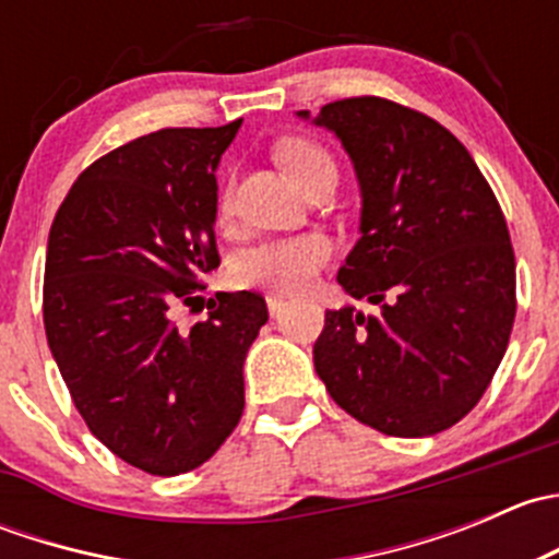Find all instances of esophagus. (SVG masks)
Wrapping results in <instances>:
<instances>
[{"instance_id": "obj_1", "label": "esophagus", "mask_w": 559, "mask_h": 559, "mask_svg": "<svg viewBox=\"0 0 559 559\" xmlns=\"http://www.w3.org/2000/svg\"><path fill=\"white\" fill-rule=\"evenodd\" d=\"M286 308V300L281 295H267V311L270 316H278Z\"/></svg>"}]
</instances>
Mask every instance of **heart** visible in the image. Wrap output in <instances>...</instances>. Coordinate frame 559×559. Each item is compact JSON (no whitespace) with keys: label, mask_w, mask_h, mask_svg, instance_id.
<instances>
[{"label":"heart","mask_w":559,"mask_h":559,"mask_svg":"<svg viewBox=\"0 0 559 559\" xmlns=\"http://www.w3.org/2000/svg\"><path fill=\"white\" fill-rule=\"evenodd\" d=\"M281 167L292 175L300 186H306L313 175L335 170L332 156L319 143L306 138L281 140L275 148ZM233 211V186L218 197V213L227 216ZM332 257V243L319 233L286 235V238H270L257 246H248L235 257L229 275L238 286L246 289H267L295 295L308 289L316 275L321 273Z\"/></svg>","instance_id":"obj_1"}]
</instances>
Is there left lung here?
I'll list each match as a JSON object with an SVG mask.
<instances>
[{
	"instance_id": "obj_1",
	"label": "left lung",
	"mask_w": 559,
	"mask_h": 559,
	"mask_svg": "<svg viewBox=\"0 0 559 559\" xmlns=\"http://www.w3.org/2000/svg\"><path fill=\"white\" fill-rule=\"evenodd\" d=\"M308 118V110H300ZM362 189V238L337 284L379 311H326L313 365L346 414L394 438L449 430L487 392L516 316L498 197L465 145L384 97L321 107Z\"/></svg>"
}]
</instances>
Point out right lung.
<instances>
[{"label": "right lung", "mask_w": 559, "mask_h": 559, "mask_svg": "<svg viewBox=\"0 0 559 559\" xmlns=\"http://www.w3.org/2000/svg\"><path fill=\"white\" fill-rule=\"evenodd\" d=\"M240 123L167 127L118 145L78 175L48 235L50 354L88 430L151 476L200 467L243 416L264 297L222 292L205 319H173L222 262L213 173Z\"/></svg>", "instance_id": "obj_1"}]
</instances>
